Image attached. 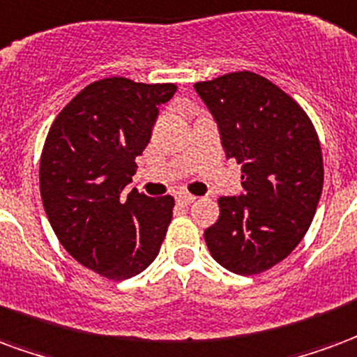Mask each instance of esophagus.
Returning a JSON list of instances; mask_svg holds the SVG:
<instances>
[{
	"mask_svg": "<svg viewBox=\"0 0 357 357\" xmlns=\"http://www.w3.org/2000/svg\"><path fill=\"white\" fill-rule=\"evenodd\" d=\"M196 199H197L196 196H192V194H186V192H181V194L176 196V202H178V204H182V205L194 204Z\"/></svg>",
	"mask_w": 357,
	"mask_h": 357,
	"instance_id": "esophagus-1",
	"label": "esophagus"
}]
</instances>
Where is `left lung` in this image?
<instances>
[{"instance_id": "1", "label": "left lung", "mask_w": 357, "mask_h": 357, "mask_svg": "<svg viewBox=\"0 0 357 357\" xmlns=\"http://www.w3.org/2000/svg\"><path fill=\"white\" fill-rule=\"evenodd\" d=\"M194 89L220 132L226 158L241 163L239 196L220 197L205 230L211 257L239 275L282 262L308 232L324 188L316 129L298 104L253 72H234Z\"/></svg>"}]
</instances>
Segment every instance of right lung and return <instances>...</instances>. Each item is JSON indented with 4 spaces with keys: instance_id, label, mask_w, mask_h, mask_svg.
<instances>
[{
    "instance_id": "right-lung-1",
    "label": "right lung",
    "mask_w": 357,
    "mask_h": 357,
    "mask_svg": "<svg viewBox=\"0 0 357 357\" xmlns=\"http://www.w3.org/2000/svg\"><path fill=\"white\" fill-rule=\"evenodd\" d=\"M173 83L106 77L70 100L49 129L40 161L41 202L62 247L108 280L140 274L160 253L173 217L171 196L121 190L148 146Z\"/></svg>"
}]
</instances>
